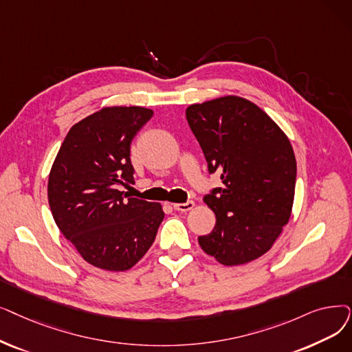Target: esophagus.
I'll return each mask as SVG.
<instances>
[{"instance_id":"esophagus-1","label":"esophagus","mask_w":352,"mask_h":352,"mask_svg":"<svg viewBox=\"0 0 352 352\" xmlns=\"http://www.w3.org/2000/svg\"><path fill=\"white\" fill-rule=\"evenodd\" d=\"M195 206L194 201H187V203H178V204H174V210L177 211H181V212H187L190 210H192Z\"/></svg>"}]
</instances>
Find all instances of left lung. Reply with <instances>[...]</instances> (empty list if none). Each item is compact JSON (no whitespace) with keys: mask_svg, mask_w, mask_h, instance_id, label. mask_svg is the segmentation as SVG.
<instances>
[{"mask_svg":"<svg viewBox=\"0 0 352 352\" xmlns=\"http://www.w3.org/2000/svg\"><path fill=\"white\" fill-rule=\"evenodd\" d=\"M186 116L210 174L221 187L204 197L216 226L200 248L224 266L256 261L272 249L294 207L296 160L286 133L240 96L190 104Z\"/></svg>","mask_w":352,"mask_h":352,"instance_id":"1","label":"left lung"}]
</instances>
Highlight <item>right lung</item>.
<instances>
[{
  "instance_id": "1",
  "label": "right lung",
  "mask_w": 352,
  "mask_h": 352,
  "mask_svg": "<svg viewBox=\"0 0 352 352\" xmlns=\"http://www.w3.org/2000/svg\"><path fill=\"white\" fill-rule=\"evenodd\" d=\"M154 115L108 106L74 124L52 165L47 195L60 232L89 265L125 272L138 263L164 220L160 203L129 197L131 144Z\"/></svg>"
}]
</instances>
